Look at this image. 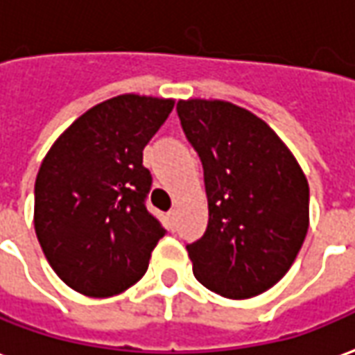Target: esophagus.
<instances>
[{
	"label": "esophagus",
	"instance_id": "34e87169",
	"mask_svg": "<svg viewBox=\"0 0 355 355\" xmlns=\"http://www.w3.org/2000/svg\"><path fill=\"white\" fill-rule=\"evenodd\" d=\"M167 220H169L171 227H175V223H177V209H171V211L167 213Z\"/></svg>",
	"mask_w": 355,
	"mask_h": 355
}]
</instances>
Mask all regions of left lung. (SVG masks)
<instances>
[{
  "label": "left lung",
  "mask_w": 355,
  "mask_h": 355,
  "mask_svg": "<svg viewBox=\"0 0 355 355\" xmlns=\"http://www.w3.org/2000/svg\"><path fill=\"white\" fill-rule=\"evenodd\" d=\"M177 113L203 167L209 220L188 244L194 275L225 298L275 286L294 263L309 225V186L271 126L220 100L178 101Z\"/></svg>",
  "instance_id": "left-lung-1"
}]
</instances>
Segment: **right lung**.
<instances>
[{
  "instance_id": "obj_1",
  "label": "right lung",
  "mask_w": 355,
  "mask_h": 355,
  "mask_svg": "<svg viewBox=\"0 0 355 355\" xmlns=\"http://www.w3.org/2000/svg\"><path fill=\"white\" fill-rule=\"evenodd\" d=\"M175 101L125 94L98 103L57 138L34 186V229L71 288L107 298L144 277L167 230L146 207L144 148Z\"/></svg>"
}]
</instances>
